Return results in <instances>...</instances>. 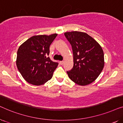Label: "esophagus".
Wrapping results in <instances>:
<instances>
[{"instance_id": "34e87169", "label": "esophagus", "mask_w": 123, "mask_h": 123, "mask_svg": "<svg viewBox=\"0 0 123 123\" xmlns=\"http://www.w3.org/2000/svg\"><path fill=\"white\" fill-rule=\"evenodd\" d=\"M64 61H60V64L61 65H63L64 64Z\"/></svg>"}]
</instances>
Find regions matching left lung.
<instances>
[{
  "instance_id": "8db88e82",
  "label": "left lung",
  "mask_w": 123,
  "mask_h": 123,
  "mask_svg": "<svg viewBox=\"0 0 123 123\" xmlns=\"http://www.w3.org/2000/svg\"><path fill=\"white\" fill-rule=\"evenodd\" d=\"M72 47L74 65L67 71L69 78L77 85L86 86L96 80L104 67L103 50L86 33L79 31L64 33Z\"/></svg>"
}]
</instances>
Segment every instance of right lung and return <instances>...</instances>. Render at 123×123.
Segmentation results:
<instances>
[{
    "instance_id": "add662e5",
    "label": "right lung",
    "mask_w": 123,
    "mask_h": 123,
    "mask_svg": "<svg viewBox=\"0 0 123 123\" xmlns=\"http://www.w3.org/2000/svg\"><path fill=\"white\" fill-rule=\"evenodd\" d=\"M58 34L33 36L19 47L16 65L23 78L28 83L40 86L52 78L58 63L48 56L50 46Z\"/></svg>"
}]
</instances>
